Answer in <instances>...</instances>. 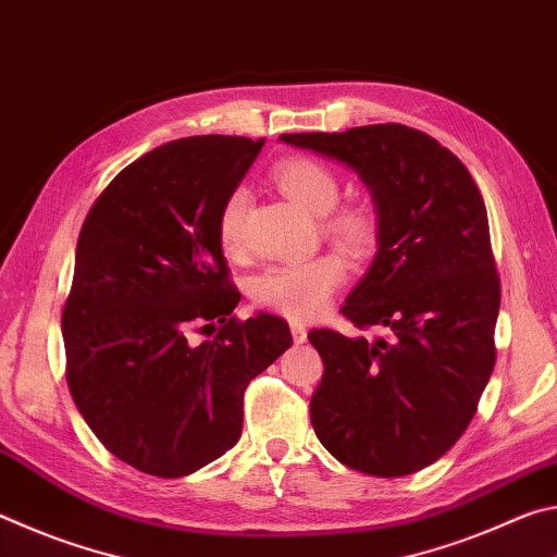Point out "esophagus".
<instances>
[{
  "label": "esophagus",
  "instance_id": "esophagus-1",
  "mask_svg": "<svg viewBox=\"0 0 557 557\" xmlns=\"http://www.w3.org/2000/svg\"><path fill=\"white\" fill-rule=\"evenodd\" d=\"M292 338H295V344H305L307 342V326L299 324V322H292Z\"/></svg>",
  "mask_w": 557,
  "mask_h": 557
}]
</instances>
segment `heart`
Returning <instances> with one entry per match:
<instances>
[{"instance_id":"obj_1","label":"heart","mask_w":557,"mask_h":557,"mask_svg":"<svg viewBox=\"0 0 557 557\" xmlns=\"http://www.w3.org/2000/svg\"><path fill=\"white\" fill-rule=\"evenodd\" d=\"M275 182L280 191L292 203L312 215H325L324 228L329 235L346 245L356 256H366L379 240V221L369 206H346L334 214L342 188L338 178L317 159L297 157L287 159L275 169ZM248 191L233 188L223 201L219 213V240L225 252H240L243 225L248 213ZM348 275L346 260L338 252H322L301 262L272 265L262 270L250 282V297L258 307L287 319H312L322 314L332 301L334 292L344 285Z\"/></svg>"}]
</instances>
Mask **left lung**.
Listing matches in <instances>:
<instances>
[{"mask_svg":"<svg viewBox=\"0 0 557 557\" xmlns=\"http://www.w3.org/2000/svg\"><path fill=\"white\" fill-rule=\"evenodd\" d=\"M280 139L354 169L379 213V252L342 314L385 336L309 332L324 361L309 403L317 437L363 474L425 469L467 430L496 361L502 285L479 186L398 122Z\"/></svg>","mask_w":557,"mask_h":557,"instance_id":"obj_1","label":"left lung"}]
</instances>
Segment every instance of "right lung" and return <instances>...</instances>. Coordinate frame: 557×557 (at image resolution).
<instances>
[{"mask_svg":"<svg viewBox=\"0 0 557 557\" xmlns=\"http://www.w3.org/2000/svg\"><path fill=\"white\" fill-rule=\"evenodd\" d=\"M262 139L201 135L152 149L86 215L63 307L65 381L112 455L176 479L231 449L248 383L292 346L285 319L233 317L219 213ZM219 325L194 347L187 332Z\"/></svg>","mask_w":557,"mask_h":557,"instance_id":"obj_1","label":"right lung"}]
</instances>
